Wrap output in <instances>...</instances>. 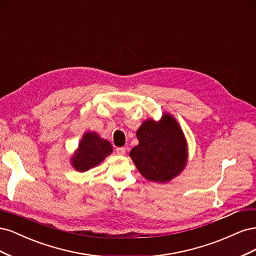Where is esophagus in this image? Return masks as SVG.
Returning a JSON list of instances; mask_svg holds the SVG:
<instances>
[{"label":"esophagus","instance_id":"esophagus-1","mask_svg":"<svg viewBox=\"0 0 256 256\" xmlns=\"http://www.w3.org/2000/svg\"><path fill=\"white\" fill-rule=\"evenodd\" d=\"M116 154H118V156H124V154H126V148L125 147H118V148H116Z\"/></svg>","mask_w":256,"mask_h":256}]
</instances>
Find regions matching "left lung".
Instances as JSON below:
<instances>
[{"mask_svg": "<svg viewBox=\"0 0 256 256\" xmlns=\"http://www.w3.org/2000/svg\"><path fill=\"white\" fill-rule=\"evenodd\" d=\"M138 144L130 152L138 172L154 182H168L180 175L187 164V142L171 114L159 122L146 120L136 131Z\"/></svg>", "mask_w": 256, "mask_h": 256, "instance_id": "8db88e82", "label": "left lung"}]
</instances>
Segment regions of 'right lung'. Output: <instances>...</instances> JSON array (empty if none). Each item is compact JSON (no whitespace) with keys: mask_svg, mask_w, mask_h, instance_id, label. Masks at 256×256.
Returning <instances> with one entry per match:
<instances>
[{"mask_svg":"<svg viewBox=\"0 0 256 256\" xmlns=\"http://www.w3.org/2000/svg\"><path fill=\"white\" fill-rule=\"evenodd\" d=\"M113 152L109 141L100 138L96 132H85L78 150L72 157V166L79 172L88 171L104 161Z\"/></svg>","mask_w":256,"mask_h":256,"instance_id":"obj_1","label":"right lung"}]
</instances>
